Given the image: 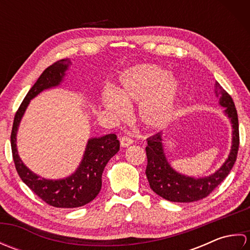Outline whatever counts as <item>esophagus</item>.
<instances>
[{"label": "esophagus", "mask_w": 250, "mask_h": 250, "mask_svg": "<svg viewBox=\"0 0 250 250\" xmlns=\"http://www.w3.org/2000/svg\"><path fill=\"white\" fill-rule=\"evenodd\" d=\"M133 144V140L130 139L129 136H122L120 137V145L121 147H128Z\"/></svg>", "instance_id": "34e87169"}]
</instances>
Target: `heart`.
Returning a JSON list of instances; mask_svg holds the SVG:
<instances>
[{
	"mask_svg": "<svg viewBox=\"0 0 250 250\" xmlns=\"http://www.w3.org/2000/svg\"><path fill=\"white\" fill-rule=\"evenodd\" d=\"M182 92V83L167 68L145 63L122 72L118 90L105 89L102 103L116 116H125L129 104L140 103L137 116L141 124L159 130L175 118Z\"/></svg>",
	"mask_w": 250,
	"mask_h": 250,
	"instance_id": "b5f03b06",
	"label": "heart"
}]
</instances>
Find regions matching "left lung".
Listing matches in <instances>:
<instances>
[{
  "instance_id": "8db88e82",
  "label": "left lung",
  "mask_w": 250,
  "mask_h": 250,
  "mask_svg": "<svg viewBox=\"0 0 250 250\" xmlns=\"http://www.w3.org/2000/svg\"><path fill=\"white\" fill-rule=\"evenodd\" d=\"M215 94L219 98V104L225 107V115L232 125V146L229 156L224 164L208 176H187L175 171L168 163L164 152L161 132L147 139L146 176L151 190L161 198L179 203H190L204 199L224 182L234 166L240 145L236 108L232 98L217 82L215 83Z\"/></svg>"
}]
</instances>
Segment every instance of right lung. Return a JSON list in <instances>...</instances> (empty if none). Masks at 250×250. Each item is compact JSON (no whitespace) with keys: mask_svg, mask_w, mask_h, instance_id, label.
Segmentation results:
<instances>
[{"mask_svg":"<svg viewBox=\"0 0 250 250\" xmlns=\"http://www.w3.org/2000/svg\"><path fill=\"white\" fill-rule=\"evenodd\" d=\"M72 64L71 60L63 59L48 66L33 84L19 109L15 115L10 144L15 167L22 182L46 202L60 208H74L88 204L100 192L102 174L106 164L119 151V141L116 134H106L89 139L83 156L76 171L61 179H47L33 173L21 160L17 149V132L26 108L36 95L47 89L60 86Z\"/></svg>","mask_w":250,"mask_h":250,"instance_id":"add662e5","label":"right lung"}]
</instances>
